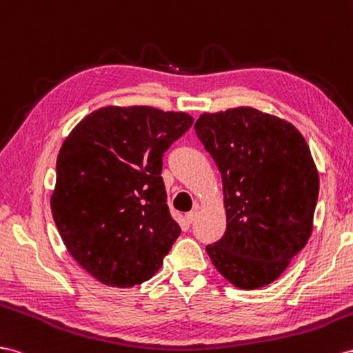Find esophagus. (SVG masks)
Segmentation results:
<instances>
[{
	"instance_id": "34e87169",
	"label": "esophagus",
	"mask_w": 353,
	"mask_h": 353,
	"mask_svg": "<svg viewBox=\"0 0 353 353\" xmlns=\"http://www.w3.org/2000/svg\"><path fill=\"white\" fill-rule=\"evenodd\" d=\"M196 216H198V210L195 209V210H192V212H189V213H186V222L188 223H192L195 219H196Z\"/></svg>"
}]
</instances>
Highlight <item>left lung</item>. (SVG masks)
I'll use <instances>...</instances> for the list:
<instances>
[{"mask_svg":"<svg viewBox=\"0 0 353 353\" xmlns=\"http://www.w3.org/2000/svg\"><path fill=\"white\" fill-rule=\"evenodd\" d=\"M198 139L222 174L227 231L205 248L240 289L270 285L310 239L319 174L292 123L254 107L203 113Z\"/></svg>","mask_w":353,"mask_h":353,"instance_id":"1","label":"left lung"}]
</instances>
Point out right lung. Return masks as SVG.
I'll use <instances>...</instances> for the list:
<instances>
[{"mask_svg": "<svg viewBox=\"0 0 353 353\" xmlns=\"http://www.w3.org/2000/svg\"><path fill=\"white\" fill-rule=\"evenodd\" d=\"M192 123L183 112L107 105L62 143L53 221L71 256L98 282H146L180 236L167 205L162 157Z\"/></svg>", "mask_w": 353, "mask_h": 353, "instance_id": "1", "label": "right lung"}]
</instances>
